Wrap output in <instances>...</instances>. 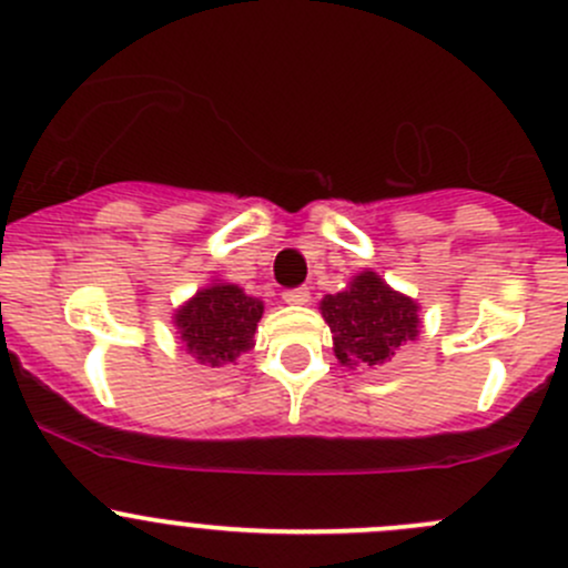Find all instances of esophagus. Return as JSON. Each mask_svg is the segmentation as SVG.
Masks as SVG:
<instances>
[{
    "instance_id": "esophagus-1",
    "label": "esophagus",
    "mask_w": 568,
    "mask_h": 568,
    "mask_svg": "<svg viewBox=\"0 0 568 568\" xmlns=\"http://www.w3.org/2000/svg\"><path fill=\"white\" fill-rule=\"evenodd\" d=\"M283 300L288 304H307L310 302V288H288L283 291Z\"/></svg>"
}]
</instances>
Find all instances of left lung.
I'll use <instances>...</instances> for the list:
<instances>
[{"label": "left lung", "mask_w": 568, "mask_h": 568, "mask_svg": "<svg viewBox=\"0 0 568 568\" xmlns=\"http://www.w3.org/2000/svg\"><path fill=\"white\" fill-rule=\"evenodd\" d=\"M321 313L334 334V356L343 364H384L419 332L416 304L375 272H362L343 294L326 296Z\"/></svg>", "instance_id": "left-lung-1"}]
</instances>
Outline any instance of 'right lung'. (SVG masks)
Masks as SVG:
<instances>
[{"mask_svg":"<svg viewBox=\"0 0 568 568\" xmlns=\"http://www.w3.org/2000/svg\"><path fill=\"white\" fill-rule=\"evenodd\" d=\"M261 313L264 304L244 294L239 285L214 283L179 310L176 326L190 354L220 367L236 362L239 354L253 348Z\"/></svg>","mask_w":568,"mask_h":568,"instance_id":"1","label":"right lung"}]
</instances>
